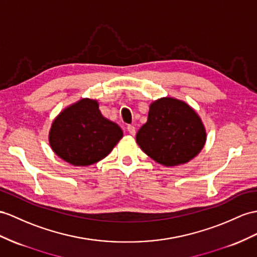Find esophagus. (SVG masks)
<instances>
[{
	"mask_svg": "<svg viewBox=\"0 0 257 257\" xmlns=\"http://www.w3.org/2000/svg\"><path fill=\"white\" fill-rule=\"evenodd\" d=\"M126 131L127 132L131 134V135H135V133H136V130H135V127L133 126V125H127V127H126Z\"/></svg>",
	"mask_w": 257,
	"mask_h": 257,
	"instance_id": "1",
	"label": "esophagus"
}]
</instances>
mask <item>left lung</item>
<instances>
[{"label": "left lung", "mask_w": 257, "mask_h": 257, "mask_svg": "<svg viewBox=\"0 0 257 257\" xmlns=\"http://www.w3.org/2000/svg\"><path fill=\"white\" fill-rule=\"evenodd\" d=\"M136 142L156 162L174 167L199 154L206 142V131L189 104L166 97L149 105L147 122L137 132Z\"/></svg>", "instance_id": "left-lung-1"}]
</instances>
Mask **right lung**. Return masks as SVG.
I'll return each mask as SVG.
<instances>
[{
	"mask_svg": "<svg viewBox=\"0 0 257 257\" xmlns=\"http://www.w3.org/2000/svg\"><path fill=\"white\" fill-rule=\"evenodd\" d=\"M122 137L121 127L101 114L97 100L84 98L54 118L49 142L60 158L86 167L107 157Z\"/></svg>",
	"mask_w": 257,
	"mask_h": 257,
	"instance_id": "1",
	"label": "right lung"
}]
</instances>
